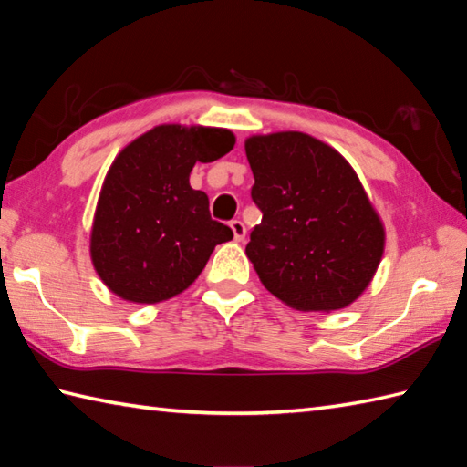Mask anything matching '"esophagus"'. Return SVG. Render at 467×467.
Returning a JSON list of instances; mask_svg holds the SVG:
<instances>
[{"instance_id":"34e87169","label":"esophagus","mask_w":467,"mask_h":467,"mask_svg":"<svg viewBox=\"0 0 467 467\" xmlns=\"http://www.w3.org/2000/svg\"><path fill=\"white\" fill-rule=\"evenodd\" d=\"M230 227H232V232H234L235 242H244V237H245V225H244V222L234 220V222H230Z\"/></svg>"}]
</instances>
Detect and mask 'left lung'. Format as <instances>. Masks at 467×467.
<instances>
[{"label":"left lung","mask_w":467,"mask_h":467,"mask_svg":"<svg viewBox=\"0 0 467 467\" xmlns=\"http://www.w3.org/2000/svg\"><path fill=\"white\" fill-rule=\"evenodd\" d=\"M262 210L245 254L267 292L299 312L349 306L381 262L386 232L356 171L302 131L245 141Z\"/></svg>","instance_id":"obj_1"}]
</instances>
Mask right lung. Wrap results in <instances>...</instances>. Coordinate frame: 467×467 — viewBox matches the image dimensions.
Returning <instances> with one entry per match:
<instances>
[{"label":"right lung","instance_id":"add662e5","mask_svg":"<svg viewBox=\"0 0 467 467\" xmlns=\"http://www.w3.org/2000/svg\"><path fill=\"white\" fill-rule=\"evenodd\" d=\"M222 128L158 126L123 148L103 182L91 227V262L113 294L158 304L202 274L230 227L212 220L210 200L190 185L195 161L232 151Z\"/></svg>","mask_w":467,"mask_h":467}]
</instances>
